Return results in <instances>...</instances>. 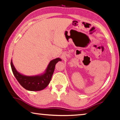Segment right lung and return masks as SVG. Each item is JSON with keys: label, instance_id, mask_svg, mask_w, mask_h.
I'll return each instance as SVG.
<instances>
[{"label": "right lung", "instance_id": "right-lung-1", "mask_svg": "<svg viewBox=\"0 0 120 120\" xmlns=\"http://www.w3.org/2000/svg\"><path fill=\"white\" fill-rule=\"evenodd\" d=\"M60 61H61V59L59 58L51 60L43 74L32 76H25L17 71L14 66L12 60L11 65L14 76L23 88L30 91H39L43 90L49 84L56 64Z\"/></svg>", "mask_w": 120, "mask_h": 120}]
</instances>
